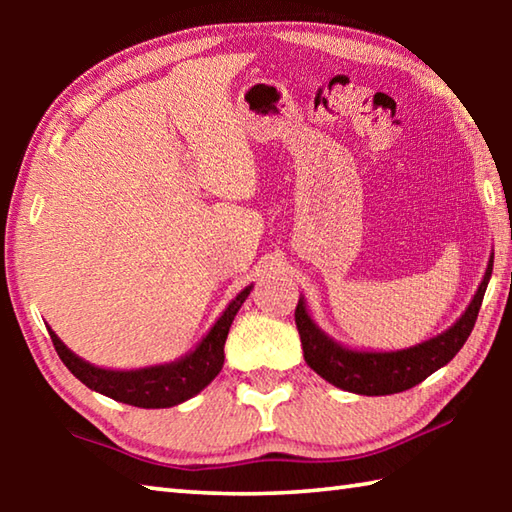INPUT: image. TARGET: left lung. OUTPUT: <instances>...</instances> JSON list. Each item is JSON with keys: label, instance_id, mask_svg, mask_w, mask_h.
Masks as SVG:
<instances>
[{"label": "left lung", "instance_id": "obj_1", "mask_svg": "<svg viewBox=\"0 0 512 512\" xmlns=\"http://www.w3.org/2000/svg\"><path fill=\"white\" fill-rule=\"evenodd\" d=\"M492 259H495V255H490L483 280L472 302L467 305L465 314L443 334L406 350L370 352L345 348V345L329 339L323 329L311 320L305 298H300L296 307V325L307 366L316 370L329 384L348 393L393 395L409 391V388L427 379L431 372L447 366L456 357V352L463 348L467 336L472 334L492 275Z\"/></svg>", "mask_w": 512, "mask_h": 512}]
</instances>
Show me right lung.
I'll return each instance as SVG.
<instances>
[{
	"mask_svg": "<svg viewBox=\"0 0 512 512\" xmlns=\"http://www.w3.org/2000/svg\"><path fill=\"white\" fill-rule=\"evenodd\" d=\"M250 289L253 287H246L230 302L228 309L223 311L210 332L203 336V341L192 352L180 357L178 361L160 363V366H149L140 370H108L92 366V363L76 357L58 339L56 332H51V327L47 329L60 361L65 363L76 379H81L92 391L112 397L117 402L140 406V409H169V406H176L201 393L219 375L225 359L223 345L225 339H228L230 325L235 320L239 307L246 302Z\"/></svg>",
	"mask_w": 512,
	"mask_h": 512,
	"instance_id": "1",
	"label": "right lung"
}]
</instances>
